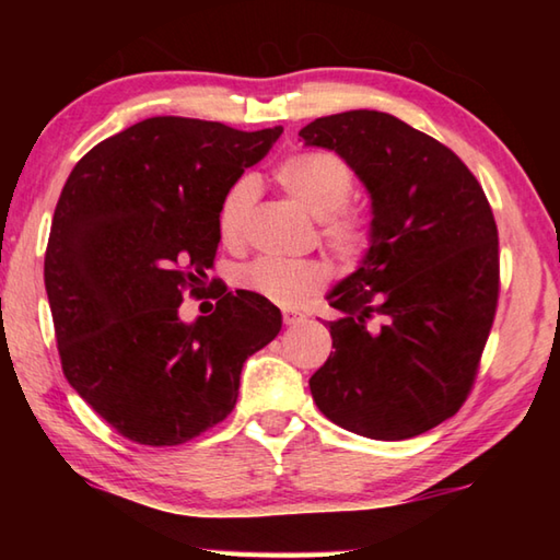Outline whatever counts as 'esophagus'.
<instances>
[{
  "instance_id": "esophagus-1",
  "label": "esophagus",
  "mask_w": 560,
  "mask_h": 560,
  "mask_svg": "<svg viewBox=\"0 0 560 560\" xmlns=\"http://www.w3.org/2000/svg\"><path fill=\"white\" fill-rule=\"evenodd\" d=\"M281 318H283V324H287V326H299V324H303V320H306V316H303L301 311H296V308H283Z\"/></svg>"
}]
</instances>
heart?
Returning a JSON list of instances; mask_svg holds the SVG:
<instances>
[{"instance_id": "obj_1", "label": "heart", "mask_w": 560, "mask_h": 560, "mask_svg": "<svg viewBox=\"0 0 560 560\" xmlns=\"http://www.w3.org/2000/svg\"><path fill=\"white\" fill-rule=\"evenodd\" d=\"M277 183L303 210L318 217V234L343 261H360L373 244V220L363 207L350 205L355 175L343 158L326 150H303L281 160ZM259 185L244 175L226 189L217 210V232L224 244H240ZM328 271L316 259L259 257L236 271V283L277 306H299L324 289Z\"/></svg>"}]
</instances>
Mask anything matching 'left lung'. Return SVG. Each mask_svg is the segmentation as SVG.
<instances>
[{
    "label": "left lung",
    "mask_w": 560,
    "mask_h": 560,
    "mask_svg": "<svg viewBox=\"0 0 560 560\" xmlns=\"http://www.w3.org/2000/svg\"><path fill=\"white\" fill-rule=\"evenodd\" d=\"M371 192L373 244L328 293L334 353L311 375L330 422L371 440L438 428L471 393L499 301V232L485 189L440 140L381 110L301 128Z\"/></svg>",
    "instance_id": "left-lung-1"
}]
</instances>
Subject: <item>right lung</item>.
<instances>
[{"instance_id": "add662e5", "label": "right lung", "mask_w": 560, "mask_h": 560, "mask_svg": "<svg viewBox=\"0 0 560 560\" xmlns=\"http://www.w3.org/2000/svg\"><path fill=\"white\" fill-rule=\"evenodd\" d=\"M281 128L158 116L91 148L54 210L44 283L66 381L130 442L175 447L234 410L244 360L281 311L252 291L217 293L183 324L214 264L217 210ZM212 287V283H210Z\"/></svg>"}]
</instances>
